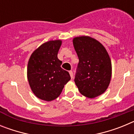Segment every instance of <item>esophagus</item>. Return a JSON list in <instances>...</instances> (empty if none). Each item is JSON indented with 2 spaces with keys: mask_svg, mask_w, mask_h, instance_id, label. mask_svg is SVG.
<instances>
[{
  "mask_svg": "<svg viewBox=\"0 0 134 134\" xmlns=\"http://www.w3.org/2000/svg\"><path fill=\"white\" fill-rule=\"evenodd\" d=\"M69 73H70V77L71 79H73V72L72 70L69 71Z\"/></svg>",
  "mask_w": 134,
  "mask_h": 134,
  "instance_id": "obj_1",
  "label": "esophagus"
}]
</instances>
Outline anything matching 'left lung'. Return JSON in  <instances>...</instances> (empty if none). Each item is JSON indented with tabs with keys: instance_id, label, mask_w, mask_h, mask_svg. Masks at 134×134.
<instances>
[{
	"instance_id": "obj_1",
	"label": "left lung",
	"mask_w": 134,
	"mask_h": 134,
	"mask_svg": "<svg viewBox=\"0 0 134 134\" xmlns=\"http://www.w3.org/2000/svg\"><path fill=\"white\" fill-rule=\"evenodd\" d=\"M73 46L79 59L74 82L82 95L97 97L107 89L112 74L111 61L101 43L89 36L76 37Z\"/></svg>"
}]
</instances>
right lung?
Returning <instances> with one entry per match:
<instances>
[{"label": "right lung", "mask_w": 134, "mask_h": 134, "mask_svg": "<svg viewBox=\"0 0 134 134\" xmlns=\"http://www.w3.org/2000/svg\"><path fill=\"white\" fill-rule=\"evenodd\" d=\"M62 40H51L32 53L27 64V79L32 92L46 101L58 98L70 76L61 68L58 53Z\"/></svg>", "instance_id": "obj_1"}]
</instances>
